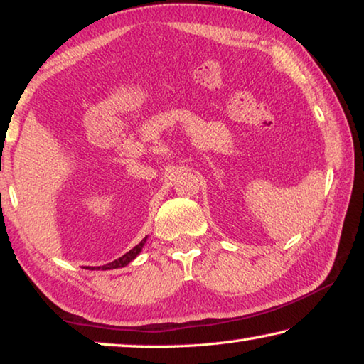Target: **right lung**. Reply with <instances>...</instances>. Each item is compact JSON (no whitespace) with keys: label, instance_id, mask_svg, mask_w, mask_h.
I'll return each mask as SVG.
<instances>
[{"label":"right lung","instance_id":"right-lung-1","mask_svg":"<svg viewBox=\"0 0 364 364\" xmlns=\"http://www.w3.org/2000/svg\"><path fill=\"white\" fill-rule=\"evenodd\" d=\"M144 242H146V237H144L143 241H141L138 245H134V247H133L130 252H127L125 255H122L120 258H117V260L110 262V263H107V264H104V267H97V269H112V268H122V267H127L128 263H130L132 260H134V258H136V255L139 254L141 249H143Z\"/></svg>","mask_w":364,"mask_h":364}]
</instances>
